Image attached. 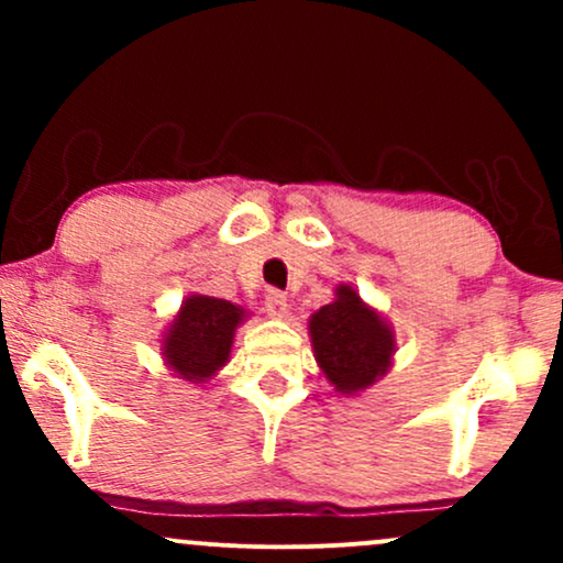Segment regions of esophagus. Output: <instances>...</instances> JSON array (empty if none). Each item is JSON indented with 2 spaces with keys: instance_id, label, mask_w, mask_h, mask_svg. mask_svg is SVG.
Masks as SVG:
<instances>
[{
  "instance_id": "obj_1",
  "label": "esophagus",
  "mask_w": 563,
  "mask_h": 563,
  "mask_svg": "<svg viewBox=\"0 0 563 563\" xmlns=\"http://www.w3.org/2000/svg\"><path fill=\"white\" fill-rule=\"evenodd\" d=\"M264 309H267V314H273V318H286L288 314L286 294L277 288H269L267 294H264Z\"/></svg>"
}]
</instances>
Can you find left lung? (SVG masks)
Segmentation results:
<instances>
[{
    "label": "left lung",
    "mask_w": 563,
    "mask_h": 563,
    "mask_svg": "<svg viewBox=\"0 0 563 563\" xmlns=\"http://www.w3.org/2000/svg\"><path fill=\"white\" fill-rule=\"evenodd\" d=\"M309 333L322 373L341 394L367 389L391 363L389 325L349 286H341L335 301L312 314Z\"/></svg>",
    "instance_id": "1"
}]
</instances>
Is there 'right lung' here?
<instances>
[{
    "label": "right lung",
    "mask_w": 563,
    "mask_h": 563,
    "mask_svg": "<svg viewBox=\"0 0 563 563\" xmlns=\"http://www.w3.org/2000/svg\"><path fill=\"white\" fill-rule=\"evenodd\" d=\"M243 309L214 296H190L166 333L164 357L187 380H203L228 363Z\"/></svg>",
    "instance_id": "obj_1"
}]
</instances>
